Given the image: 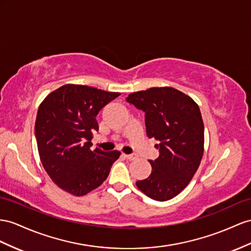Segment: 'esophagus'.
<instances>
[{"mask_svg": "<svg viewBox=\"0 0 251 251\" xmlns=\"http://www.w3.org/2000/svg\"><path fill=\"white\" fill-rule=\"evenodd\" d=\"M123 156L127 158L128 160H134L136 159V155H126V153H123Z\"/></svg>", "mask_w": 251, "mask_h": 251, "instance_id": "1", "label": "esophagus"}]
</instances>
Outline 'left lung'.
<instances>
[{
    "label": "left lung",
    "instance_id": "left-lung-1",
    "mask_svg": "<svg viewBox=\"0 0 251 251\" xmlns=\"http://www.w3.org/2000/svg\"><path fill=\"white\" fill-rule=\"evenodd\" d=\"M126 100L145 112L146 134L158 141L159 157L151 174L136 182L158 201L174 198L192 180L203 155L204 127L201 110L189 95L172 87L130 93Z\"/></svg>",
    "mask_w": 251,
    "mask_h": 251
}]
</instances>
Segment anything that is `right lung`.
Here are the masks:
<instances>
[{
	"instance_id": "right-lung-1",
	"label": "right lung",
	"mask_w": 251,
	"mask_h": 251,
	"mask_svg": "<svg viewBox=\"0 0 251 251\" xmlns=\"http://www.w3.org/2000/svg\"><path fill=\"white\" fill-rule=\"evenodd\" d=\"M121 93L68 83L50 92L37 112L35 133L44 170L55 184L83 196L104 182L121 152L91 150L96 115Z\"/></svg>"
}]
</instances>
